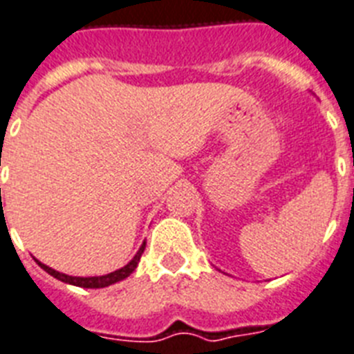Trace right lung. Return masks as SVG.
<instances>
[{
  "label": "right lung",
  "instance_id": "add662e5",
  "mask_svg": "<svg viewBox=\"0 0 354 354\" xmlns=\"http://www.w3.org/2000/svg\"><path fill=\"white\" fill-rule=\"evenodd\" d=\"M143 251H145V242L142 243V247L138 249V252L134 254V258L129 261L127 266L122 267V269H118V271H114V272H109V274H103V277H87V278L68 277V274H63V272L54 271L53 267L45 266V263H41L39 260H36V261H37V266L41 267L43 271H47L50 277L65 281V283H71V286H77V287H87V289H102V287H109V286H112V283H116V281H122V280H125L127 277H131L132 271H134V269L138 267V261H140V258H142Z\"/></svg>",
  "mask_w": 354,
  "mask_h": 354
}]
</instances>
